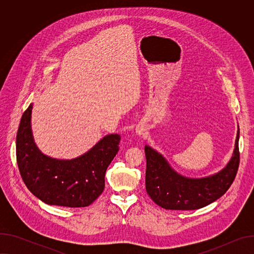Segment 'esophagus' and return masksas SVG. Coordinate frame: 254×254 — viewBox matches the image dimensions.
Returning <instances> with one entry per match:
<instances>
[{"mask_svg":"<svg viewBox=\"0 0 254 254\" xmlns=\"http://www.w3.org/2000/svg\"><path fill=\"white\" fill-rule=\"evenodd\" d=\"M136 133L139 134V135H140V134H143V129H142L141 127H137V128H136Z\"/></svg>","mask_w":254,"mask_h":254,"instance_id":"esophagus-1","label":"esophagus"}]
</instances>
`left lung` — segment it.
Returning a JSON list of instances; mask_svg holds the SVG:
<instances>
[{
    "mask_svg": "<svg viewBox=\"0 0 254 254\" xmlns=\"http://www.w3.org/2000/svg\"><path fill=\"white\" fill-rule=\"evenodd\" d=\"M239 127L233 155L218 173L204 178H187L178 174L168 161L146 146V190L152 200L164 209L196 210L223 196L230 188L239 167Z\"/></svg>",
    "mask_w": 254,
    "mask_h": 254,
    "instance_id": "8db88e82",
    "label": "left lung"
}]
</instances>
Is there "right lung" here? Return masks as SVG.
<instances>
[{"instance_id": "right-lung-1", "label": "right lung", "mask_w": 254, "mask_h": 254, "mask_svg": "<svg viewBox=\"0 0 254 254\" xmlns=\"http://www.w3.org/2000/svg\"><path fill=\"white\" fill-rule=\"evenodd\" d=\"M31 103L22 116L16 137L17 164L29 191L49 205L86 207L104 189L107 167L119 152L121 135L103 136L85 154L58 160L41 153L31 128Z\"/></svg>"}]
</instances>
